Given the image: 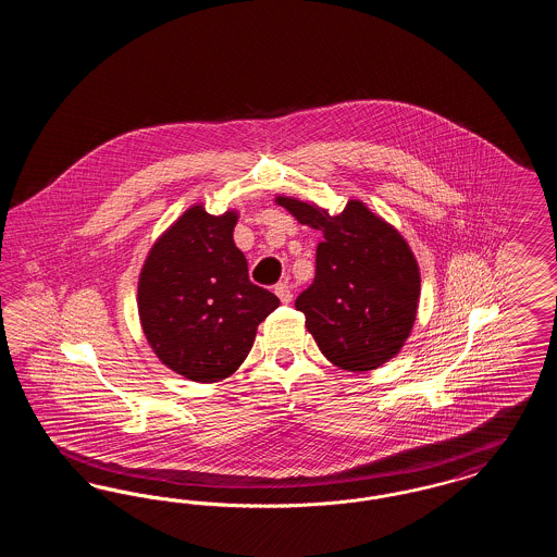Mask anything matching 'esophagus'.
Here are the masks:
<instances>
[{
  "label": "esophagus",
  "instance_id": "1",
  "mask_svg": "<svg viewBox=\"0 0 557 557\" xmlns=\"http://www.w3.org/2000/svg\"><path fill=\"white\" fill-rule=\"evenodd\" d=\"M275 294H277V298H280L284 305H288L292 300V290L288 284H277V286H275Z\"/></svg>",
  "mask_w": 557,
  "mask_h": 557
}]
</instances>
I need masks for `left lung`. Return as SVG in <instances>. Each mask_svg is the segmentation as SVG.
I'll list each match as a JSON object with an SVG mask.
<instances>
[{
  "instance_id": "1",
  "label": "left lung",
  "mask_w": 557,
  "mask_h": 557,
  "mask_svg": "<svg viewBox=\"0 0 557 557\" xmlns=\"http://www.w3.org/2000/svg\"><path fill=\"white\" fill-rule=\"evenodd\" d=\"M275 202L323 236L315 280L294 302L319 350L348 371L375 370L393 359L420 302V267L409 244L359 200H348L338 214L288 196Z\"/></svg>"
}]
</instances>
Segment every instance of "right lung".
<instances>
[{"label": "right lung", "mask_w": 557, "mask_h": 557, "mask_svg": "<svg viewBox=\"0 0 557 557\" xmlns=\"http://www.w3.org/2000/svg\"><path fill=\"white\" fill-rule=\"evenodd\" d=\"M238 212L187 209L152 246L137 284V311L152 350L194 382H219L238 370L257 327L280 298L248 280L234 244Z\"/></svg>", "instance_id": "1"}]
</instances>
